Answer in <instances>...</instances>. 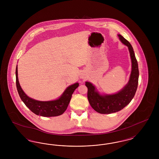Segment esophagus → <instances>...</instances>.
<instances>
[{
  "instance_id": "1",
  "label": "esophagus",
  "mask_w": 159,
  "mask_h": 159,
  "mask_svg": "<svg viewBox=\"0 0 159 159\" xmlns=\"http://www.w3.org/2000/svg\"><path fill=\"white\" fill-rule=\"evenodd\" d=\"M84 77L83 75H81V78H84Z\"/></svg>"
}]
</instances>
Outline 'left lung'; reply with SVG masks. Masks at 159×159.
Returning a JSON list of instances; mask_svg holds the SVG:
<instances>
[{"label": "left lung", "instance_id": "1", "mask_svg": "<svg viewBox=\"0 0 159 159\" xmlns=\"http://www.w3.org/2000/svg\"><path fill=\"white\" fill-rule=\"evenodd\" d=\"M121 43L128 46L132 62V70L128 83L118 92L113 94H101L91 82H86L88 88V99L92 108L101 114H111L120 111L128 105L136 93L139 70L134 49L128 41L118 34Z\"/></svg>", "mask_w": 159, "mask_h": 159}]
</instances>
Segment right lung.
<instances>
[{"mask_svg":"<svg viewBox=\"0 0 159 159\" xmlns=\"http://www.w3.org/2000/svg\"><path fill=\"white\" fill-rule=\"evenodd\" d=\"M15 75L17 91L23 102L33 113L43 117L58 116L64 113L67 108L73 93L79 85L77 82L70 85L64 91L60 97L57 99L41 101L30 98L23 91L18 80L17 66L16 67Z\"/></svg>","mask_w":159,"mask_h":159,"instance_id":"right-lung-1","label":"right lung"}]
</instances>
